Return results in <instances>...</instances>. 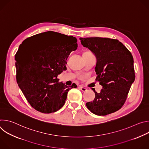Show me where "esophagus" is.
<instances>
[{
    "instance_id": "obj_1",
    "label": "esophagus",
    "mask_w": 149,
    "mask_h": 149,
    "mask_svg": "<svg viewBox=\"0 0 149 149\" xmlns=\"http://www.w3.org/2000/svg\"><path fill=\"white\" fill-rule=\"evenodd\" d=\"M79 89L81 90V91H86L87 90V89L86 88H85V87H82V86H80L79 87Z\"/></svg>"
}]
</instances>
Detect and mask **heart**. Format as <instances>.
<instances>
[{
    "label": "heart",
    "instance_id": "1",
    "mask_svg": "<svg viewBox=\"0 0 149 149\" xmlns=\"http://www.w3.org/2000/svg\"><path fill=\"white\" fill-rule=\"evenodd\" d=\"M89 53H90V52H85L84 54H89Z\"/></svg>",
    "mask_w": 149,
    "mask_h": 149
}]
</instances>
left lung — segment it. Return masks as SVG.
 Here are the masks:
<instances>
[{"label":"left lung","instance_id":"obj_1","mask_svg":"<svg viewBox=\"0 0 149 149\" xmlns=\"http://www.w3.org/2000/svg\"><path fill=\"white\" fill-rule=\"evenodd\" d=\"M83 47L97 58L95 71L102 88L93 101L86 103L88 109L98 116H105L120 110L125 103L135 79L133 57L117 39L108 38H80Z\"/></svg>","mask_w":149,"mask_h":149}]
</instances>
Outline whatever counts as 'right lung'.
I'll list each match as a JSON object with an SVG mask.
<instances>
[{
	"label": "right lung",
	"instance_id": "obj_1",
	"mask_svg": "<svg viewBox=\"0 0 149 149\" xmlns=\"http://www.w3.org/2000/svg\"><path fill=\"white\" fill-rule=\"evenodd\" d=\"M47 32V39L40 44H32L33 36L20 45L15 65L17 82L28 102L39 112L51 113L61 109L69 90L77 87L74 83L69 88L57 77L67 70L66 61L78 44L72 36Z\"/></svg>",
	"mask_w": 149,
	"mask_h": 149
}]
</instances>
